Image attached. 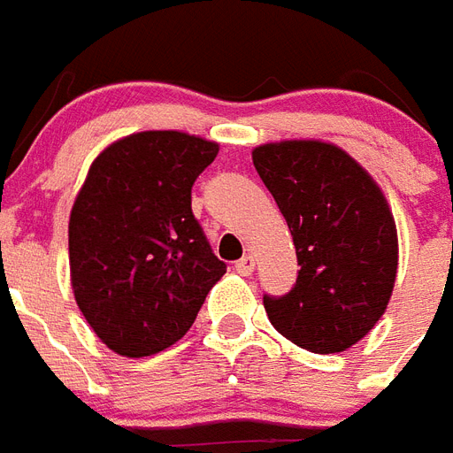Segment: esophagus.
<instances>
[{
	"mask_svg": "<svg viewBox=\"0 0 453 453\" xmlns=\"http://www.w3.org/2000/svg\"><path fill=\"white\" fill-rule=\"evenodd\" d=\"M235 271L240 276H252L254 273V259L252 257H242L240 261H235Z\"/></svg>",
	"mask_w": 453,
	"mask_h": 453,
	"instance_id": "obj_1",
	"label": "esophagus"
}]
</instances>
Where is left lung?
Listing matches in <instances>:
<instances>
[{
    "label": "left lung",
    "mask_w": 453,
    "mask_h": 453,
    "mask_svg": "<svg viewBox=\"0 0 453 453\" xmlns=\"http://www.w3.org/2000/svg\"><path fill=\"white\" fill-rule=\"evenodd\" d=\"M252 160L286 218L300 264L290 293L264 295L273 329L311 353L355 346L380 321L396 283L398 235L387 196L334 143H264Z\"/></svg>",
    "instance_id": "8db88e82"
}]
</instances>
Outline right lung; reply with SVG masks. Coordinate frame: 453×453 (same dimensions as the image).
Returning <instances> with one entry per match:
<instances>
[{
    "label": "right lung",
    "instance_id": "1",
    "mask_svg": "<svg viewBox=\"0 0 453 453\" xmlns=\"http://www.w3.org/2000/svg\"><path fill=\"white\" fill-rule=\"evenodd\" d=\"M218 143L139 132L93 160L69 216V271L79 310L110 350L146 357L192 329L226 273L192 213L194 180Z\"/></svg>",
    "mask_w": 453,
    "mask_h": 453
}]
</instances>
